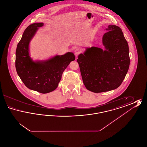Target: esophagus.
<instances>
[{
	"instance_id": "34e87169",
	"label": "esophagus",
	"mask_w": 147,
	"mask_h": 147,
	"mask_svg": "<svg viewBox=\"0 0 147 147\" xmlns=\"http://www.w3.org/2000/svg\"><path fill=\"white\" fill-rule=\"evenodd\" d=\"M80 53H81V50L80 49H76L75 51H74V53H75V55H76V56L79 55Z\"/></svg>"
}]
</instances>
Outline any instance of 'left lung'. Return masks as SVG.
I'll list each match as a JSON object with an SVG mask.
<instances>
[{
  "instance_id": "obj_1",
  "label": "left lung",
  "mask_w": 147,
  "mask_h": 147,
  "mask_svg": "<svg viewBox=\"0 0 147 147\" xmlns=\"http://www.w3.org/2000/svg\"><path fill=\"white\" fill-rule=\"evenodd\" d=\"M102 36L104 49L87 48L77 62L86 88L98 93L119 88L129 69V47L122 30L109 25Z\"/></svg>"
}]
</instances>
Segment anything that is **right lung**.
Segmentation results:
<instances>
[{"label": "right lung", "mask_w": 147, "mask_h": 147, "mask_svg": "<svg viewBox=\"0 0 147 147\" xmlns=\"http://www.w3.org/2000/svg\"><path fill=\"white\" fill-rule=\"evenodd\" d=\"M43 26V22H36L25 29L16 50L15 67L28 88L46 94L58 87L64 70L76 57L73 53L69 52L46 60L34 61L30 56V43L38 29Z\"/></svg>", "instance_id": "right-lung-1"}]
</instances>
